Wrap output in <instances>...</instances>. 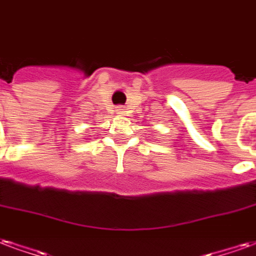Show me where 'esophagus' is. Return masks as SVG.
Listing matches in <instances>:
<instances>
[{
    "instance_id": "34e87169",
    "label": "esophagus",
    "mask_w": 256,
    "mask_h": 256,
    "mask_svg": "<svg viewBox=\"0 0 256 256\" xmlns=\"http://www.w3.org/2000/svg\"><path fill=\"white\" fill-rule=\"evenodd\" d=\"M118 110H120V109H118Z\"/></svg>"
}]
</instances>
